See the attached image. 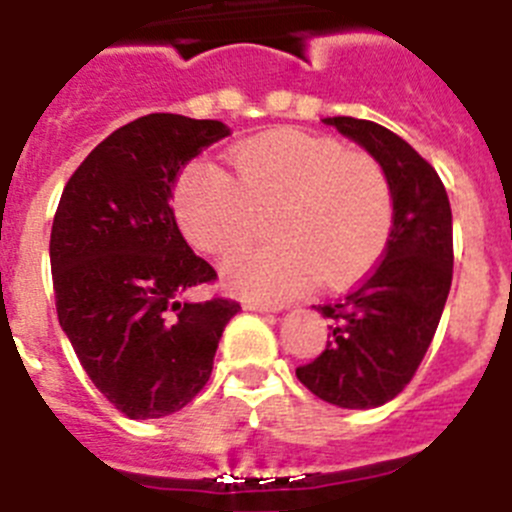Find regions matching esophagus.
<instances>
[{"label":"esophagus","mask_w":512,"mask_h":512,"mask_svg":"<svg viewBox=\"0 0 512 512\" xmlns=\"http://www.w3.org/2000/svg\"><path fill=\"white\" fill-rule=\"evenodd\" d=\"M246 310H253V312H274L277 310V307H271V305H266V302H246Z\"/></svg>","instance_id":"34e87169"}]
</instances>
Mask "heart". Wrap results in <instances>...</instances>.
Returning <instances> with one entry per match:
<instances>
[{
	"instance_id": "obj_1",
	"label": "heart",
	"mask_w": 512,
	"mask_h": 512,
	"mask_svg": "<svg viewBox=\"0 0 512 512\" xmlns=\"http://www.w3.org/2000/svg\"><path fill=\"white\" fill-rule=\"evenodd\" d=\"M230 166L233 176L210 161L189 166L176 187V215L194 248L225 256L274 210L269 230L277 243L248 248L223 266L243 295L282 302L315 277L346 287L384 253L392 189L372 156L328 135L271 130L235 146Z\"/></svg>"
}]
</instances>
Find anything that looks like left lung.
<instances>
[{
	"instance_id": "obj_1",
	"label": "left lung",
	"mask_w": 512,
	"mask_h": 512,
	"mask_svg": "<svg viewBox=\"0 0 512 512\" xmlns=\"http://www.w3.org/2000/svg\"><path fill=\"white\" fill-rule=\"evenodd\" d=\"M382 166L392 189L384 259L346 297L315 310L330 320L323 354L297 369L312 395L346 410L395 400L436 336L454 274L449 194L410 143L372 120L325 117Z\"/></svg>"
}]
</instances>
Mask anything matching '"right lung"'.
<instances>
[{"label": "right lung", "mask_w": 512, "mask_h": 512, "mask_svg": "<svg viewBox=\"0 0 512 512\" xmlns=\"http://www.w3.org/2000/svg\"><path fill=\"white\" fill-rule=\"evenodd\" d=\"M228 135L220 120L138 117L81 161L58 202V323L94 387L133 420L164 418L194 400L241 310L223 297H184L217 274L187 246L169 205L179 171Z\"/></svg>", "instance_id": "right-lung-1"}]
</instances>
